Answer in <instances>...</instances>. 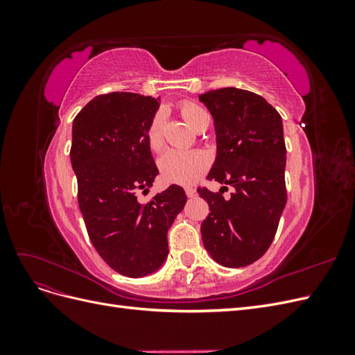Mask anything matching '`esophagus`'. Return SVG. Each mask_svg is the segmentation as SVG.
<instances>
[{"mask_svg":"<svg viewBox=\"0 0 355 355\" xmlns=\"http://www.w3.org/2000/svg\"><path fill=\"white\" fill-rule=\"evenodd\" d=\"M185 192H187V196L189 197V198H192V197H196V194H197V191L192 188V187H187L185 188Z\"/></svg>","mask_w":355,"mask_h":355,"instance_id":"1","label":"esophagus"}]
</instances>
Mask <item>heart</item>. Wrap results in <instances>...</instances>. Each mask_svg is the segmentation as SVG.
Masks as SVG:
<instances>
[{"mask_svg": "<svg viewBox=\"0 0 355 355\" xmlns=\"http://www.w3.org/2000/svg\"><path fill=\"white\" fill-rule=\"evenodd\" d=\"M180 114L192 128H197L201 118L209 115L198 105L191 102L180 105ZM163 125L164 120L161 114H157L149 123L146 139L153 151H158L163 146ZM158 167L164 180L171 182V184L189 185L206 171L209 167V157L202 151H198V149H189V151L170 149V151L161 155Z\"/></svg>", "mask_w": 355, "mask_h": 355, "instance_id": "heart-1", "label": "heart"}]
</instances>
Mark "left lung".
Returning a JSON list of instances; mask_svg holds the SVG:
<instances>
[{
	"label": "left lung",
	"mask_w": 355,
	"mask_h": 355,
	"mask_svg": "<svg viewBox=\"0 0 355 355\" xmlns=\"http://www.w3.org/2000/svg\"><path fill=\"white\" fill-rule=\"evenodd\" d=\"M214 121L216 159L209 179L219 192L198 189L210 213L201 223L204 249L228 268L250 265L271 245L287 201L283 120L262 96L225 87L200 94ZM230 184L232 197L221 189Z\"/></svg>",
	"instance_id": "1"
}]
</instances>
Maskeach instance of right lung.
<instances>
[{
  "instance_id": "add662e5",
  "label": "right lung",
  "mask_w": 355,
  "mask_h": 355,
  "mask_svg": "<svg viewBox=\"0 0 355 355\" xmlns=\"http://www.w3.org/2000/svg\"><path fill=\"white\" fill-rule=\"evenodd\" d=\"M159 98L114 92L96 96L72 123L71 164L94 249L125 277L157 272L168 254L167 231L184 210V188L170 185L148 202L158 168L148 145Z\"/></svg>"
}]
</instances>
